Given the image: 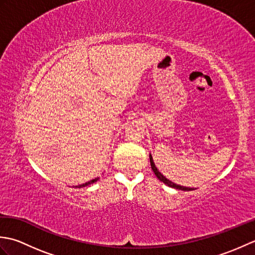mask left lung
<instances>
[{
	"label": "left lung",
	"instance_id": "left-lung-1",
	"mask_svg": "<svg viewBox=\"0 0 255 255\" xmlns=\"http://www.w3.org/2000/svg\"><path fill=\"white\" fill-rule=\"evenodd\" d=\"M150 163H151V167H152V171L154 172L155 176L158 177L161 182H163L164 184H166L167 186L173 187V188H176V189H181V191H193V189H194V188H189V187H185V186L177 185V184L173 183V182H171V181L167 180V178H165V177H164L163 175H162L161 173L159 172V170L156 169V166H155V165H154V163H153V159H152V156H151V154H150Z\"/></svg>",
	"mask_w": 255,
	"mask_h": 255
}]
</instances>
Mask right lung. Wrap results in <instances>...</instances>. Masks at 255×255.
Returning a JSON list of instances; mask_svg holds the SVG:
<instances>
[{"label": "right lung", "instance_id": "1", "mask_svg": "<svg viewBox=\"0 0 255 255\" xmlns=\"http://www.w3.org/2000/svg\"><path fill=\"white\" fill-rule=\"evenodd\" d=\"M97 180H99V177L97 178H94V180H92V181H90V182H88V183H85V184H82V185H79V186H75V187H78V188H81V187H84V186H88V185H90V184H93V183H95Z\"/></svg>", "mask_w": 255, "mask_h": 255}]
</instances>
